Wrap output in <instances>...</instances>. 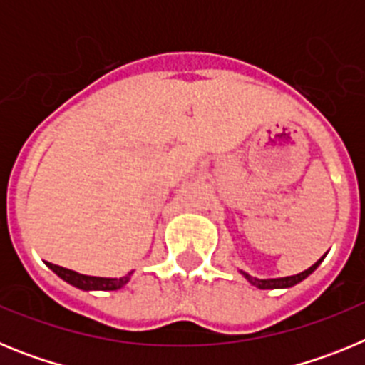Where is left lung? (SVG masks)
Listing matches in <instances>:
<instances>
[{"label":"left lung","instance_id":"8db88e82","mask_svg":"<svg viewBox=\"0 0 365 365\" xmlns=\"http://www.w3.org/2000/svg\"><path fill=\"white\" fill-rule=\"evenodd\" d=\"M324 257H325V254L320 257V259L316 261L314 265L309 267L307 270H303V272H299V274H294V276H285V278L261 279V278H254V276H250V274L245 272V270H240V272L243 274V278L247 279L250 285L257 287V289H263V291H267V289H291V287L298 285L299 282H303V279L307 278V276H311V274L318 269V265H320L322 261H324Z\"/></svg>","mask_w":365,"mask_h":365}]
</instances>
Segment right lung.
I'll list each match as a JSON object with an SVG mask.
<instances>
[{
	"mask_svg": "<svg viewBox=\"0 0 365 365\" xmlns=\"http://www.w3.org/2000/svg\"><path fill=\"white\" fill-rule=\"evenodd\" d=\"M47 267L56 274L58 278H62L63 282L76 287L80 291H118L130 282L131 274H133V270H131L122 278H98V276H86V274L74 272V270L63 269V267L53 265V263H47Z\"/></svg>",
	"mask_w": 365,
	"mask_h": 365,
	"instance_id": "obj_1",
	"label": "right lung"
}]
</instances>
